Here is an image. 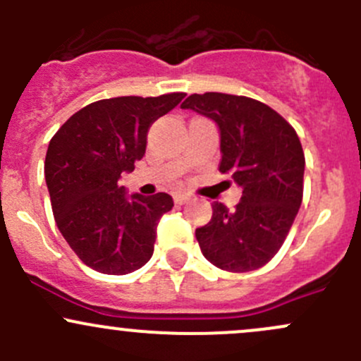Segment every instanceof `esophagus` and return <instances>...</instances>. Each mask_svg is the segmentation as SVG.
<instances>
[{"mask_svg": "<svg viewBox=\"0 0 361 361\" xmlns=\"http://www.w3.org/2000/svg\"><path fill=\"white\" fill-rule=\"evenodd\" d=\"M188 199H190V195H187V194H176V195H174V202H176V204H185L188 201Z\"/></svg>", "mask_w": 361, "mask_h": 361, "instance_id": "obj_1", "label": "esophagus"}]
</instances>
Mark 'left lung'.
I'll list each match as a JSON object with an SVG mask.
<instances>
[{
    "label": "left lung",
    "mask_w": 361,
    "mask_h": 361,
    "mask_svg": "<svg viewBox=\"0 0 361 361\" xmlns=\"http://www.w3.org/2000/svg\"><path fill=\"white\" fill-rule=\"evenodd\" d=\"M181 108L218 123V171L243 187L234 211L213 202L209 224L195 228L202 255L221 271L264 267L285 243L304 194L305 157L297 133L278 111L246 96L192 94Z\"/></svg>",
    "instance_id": "left-lung-1"
}]
</instances>
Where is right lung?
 I'll use <instances>...</instances> for the list:
<instances>
[{
  "mask_svg": "<svg viewBox=\"0 0 361 361\" xmlns=\"http://www.w3.org/2000/svg\"><path fill=\"white\" fill-rule=\"evenodd\" d=\"M185 92L122 96L87 104L54 134L45 180L54 218L76 257L103 274H129L154 255L159 218L173 209L164 192L127 197L118 183L147 150V134Z\"/></svg>",
  "mask_w": 361,
  "mask_h": 361,
  "instance_id": "right-lung-1",
  "label": "right lung"
}]
</instances>
